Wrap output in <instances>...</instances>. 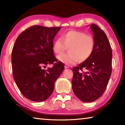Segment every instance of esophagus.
<instances>
[{"instance_id":"obj_1","label":"esophagus","mask_w":125,"mask_h":125,"mask_svg":"<svg viewBox=\"0 0 125 125\" xmlns=\"http://www.w3.org/2000/svg\"><path fill=\"white\" fill-rule=\"evenodd\" d=\"M64 68H69V65H65V66H64Z\"/></svg>"}]
</instances>
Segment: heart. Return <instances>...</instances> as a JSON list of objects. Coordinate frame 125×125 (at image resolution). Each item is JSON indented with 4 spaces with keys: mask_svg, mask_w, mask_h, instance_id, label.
Returning <instances> with one entry per match:
<instances>
[{
    "mask_svg": "<svg viewBox=\"0 0 125 125\" xmlns=\"http://www.w3.org/2000/svg\"><path fill=\"white\" fill-rule=\"evenodd\" d=\"M57 38L52 45V50L60 54L69 47L68 53H63L57 57V60L66 64H74L84 61L90 57L95 48V40L92 35L85 34L82 31L71 30Z\"/></svg>",
    "mask_w": 125,
    "mask_h": 125,
    "instance_id": "1",
    "label": "heart"
}]
</instances>
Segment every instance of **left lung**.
I'll list each match as a JSON object with an SVG mask.
<instances>
[{"label": "left lung", "instance_id": "8db88e82", "mask_svg": "<svg viewBox=\"0 0 125 125\" xmlns=\"http://www.w3.org/2000/svg\"><path fill=\"white\" fill-rule=\"evenodd\" d=\"M94 34L95 48L89 58L73 68L72 89L84 103L99 99L104 93L112 72V50L105 33L96 25H90ZM85 72L82 73L83 69Z\"/></svg>", "mask_w": 125, "mask_h": 125}]
</instances>
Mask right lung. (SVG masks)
I'll return each instance as SVG.
<instances>
[{"instance_id": "obj_1", "label": "right lung", "mask_w": 125, "mask_h": 125, "mask_svg": "<svg viewBox=\"0 0 125 125\" xmlns=\"http://www.w3.org/2000/svg\"><path fill=\"white\" fill-rule=\"evenodd\" d=\"M61 29L35 25L23 31L15 42L11 53L14 79L23 95L31 101L42 102L49 98L64 69L59 61L47 70L42 69L57 61L52 45Z\"/></svg>"}]
</instances>
